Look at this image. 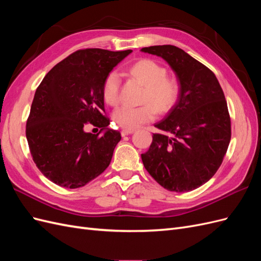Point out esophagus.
<instances>
[{
  "label": "esophagus",
  "instance_id": "esophagus-1",
  "mask_svg": "<svg viewBox=\"0 0 261 261\" xmlns=\"http://www.w3.org/2000/svg\"><path fill=\"white\" fill-rule=\"evenodd\" d=\"M134 133V129H124L123 132H122V136L124 137V136H127V135H130V134H133Z\"/></svg>",
  "mask_w": 261,
  "mask_h": 261
}]
</instances>
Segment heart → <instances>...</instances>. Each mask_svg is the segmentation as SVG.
<instances>
[{
	"instance_id": "b5f03b06",
	"label": "heart",
	"mask_w": 261,
	"mask_h": 261,
	"mask_svg": "<svg viewBox=\"0 0 261 261\" xmlns=\"http://www.w3.org/2000/svg\"><path fill=\"white\" fill-rule=\"evenodd\" d=\"M129 74L146 85L145 102H151L141 107L123 106L116 109L114 121L125 129H134L140 125L151 122L156 115V110L167 112L175 105L179 94L176 81L167 77V69L159 63L144 59L136 62L130 68ZM121 78L117 72L112 70L105 78L102 85V97L106 103L116 106L120 102Z\"/></svg>"
}]
</instances>
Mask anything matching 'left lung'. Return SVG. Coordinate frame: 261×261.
<instances>
[{
  "instance_id": "1",
  "label": "left lung",
  "mask_w": 261,
  "mask_h": 261,
  "mask_svg": "<svg viewBox=\"0 0 261 261\" xmlns=\"http://www.w3.org/2000/svg\"><path fill=\"white\" fill-rule=\"evenodd\" d=\"M141 52L162 58L175 73L179 94L154 127L146 170L171 192L198 188L216 174L231 140V120L222 88L211 70L174 45H153Z\"/></svg>"
}]
</instances>
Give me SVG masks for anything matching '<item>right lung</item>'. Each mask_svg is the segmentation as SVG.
<instances>
[{
	"mask_svg": "<svg viewBox=\"0 0 261 261\" xmlns=\"http://www.w3.org/2000/svg\"><path fill=\"white\" fill-rule=\"evenodd\" d=\"M132 50H78L55 65L36 90L26 125L33 159L42 174L66 188L85 186L111 162L121 134L108 128L102 85ZM87 122L101 137L87 133Z\"/></svg>",
	"mask_w": 261,
	"mask_h": 261,
	"instance_id": "add662e5",
	"label": "right lung"
}]
</instances>
